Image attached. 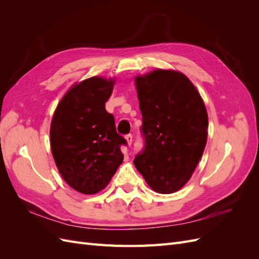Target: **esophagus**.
<instances>
[{"label": "esophagus", "mask_w": 259, "mask_h": 259, "mask_svg": "<svg viewBox=\"0 0 259 259\" xmlns=\"http://www.w3.org/2000/svg\"><path fill=\"white\" fill-rule=\"evenodd\" d=\"M125 139H126L127 145H128V146H131V145H132V143H133V135H132V134H127L126 136H125Z\"/></svg>", "instance_id": "1"}]
</instances>
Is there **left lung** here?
I'll use <instances>...</instances> for the list:
<instances>
[{
	"instance_id": "1",
	"label": "left lung",
	"mask_w": 259,
	"mask_h": 259,
	"mask_svg": "<svg viewBox=\"0 0 259 259\" xmlns=\"http://www.w3.org/2000/svg\"><path fill=\"white\" fill-rule=\"evenodd\" d=\"M144 148L134 160L151 189L173 193L190 179L204 151L208 117L183 73L155 70L136 77Z\"/></svg>"
}]
</instances>
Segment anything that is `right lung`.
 <instances>
[{"label":"right lung","mask_w":259,"mask_h":259,"mask_svg":"<svg viewBox=\"0 0 259 259\" xmlns=\"http://www.w3.org/2000/svg\"><path fill=\"white\" fill-rule=\"evenodd\" d=\"M114 81L93 76L74 85L61 99L51 124V147L65 182L76 191L103 190L123 161L127 142L116 133L105 104Z\"/></svg>","instance_id":"right-lung-1"}]
</instances>
